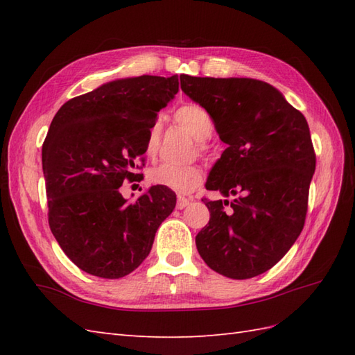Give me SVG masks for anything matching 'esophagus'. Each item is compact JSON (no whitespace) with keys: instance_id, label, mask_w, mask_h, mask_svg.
I'll list each match as a JSON object with an SVG mask.
<instances>
[{"instance_id":"34e87169","label":"esophagus","mask_w":355,"mask_h":355,"mask_svg":"<svg viewBox=\"0 0 355 355\" xmlns=\"http://www.w3.org/2000/svg\"><path fill=\"white\" fill-rule=\"evenodd\" d=\"M189 202H191V200L189 198H186V197H178V200H177V209H184L186 206H189Z\"/></svg>"}]
</instances>
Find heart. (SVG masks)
<instances>
[{
    "instance_id": "heart-1",
    "label": "heart",
    "mask_w": 355,
    "mask_h": 355,
    "mask_svg": "<svg viewBox=\"0 0 355 355\" xmlns=\"http://www.w3.org/2000/svg\"><path fill=\"white\" fill-rule=\"evenodd\" d=\"M173 119L198 141V148L201 150H206L205 140H207L215 130L214 120L207 110L197 103H186L173 112ZM158 141H160V125L154 123L149 128L145 141V150L149 157L157 153ZM148 178L153 184L168 187L173 192L186 195L193 192L200 186L202 172L198 166H173L166 163L150 169Z\"/></svg>"
}]
</instances>
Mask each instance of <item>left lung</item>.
Instances as JSON below:
<instances>
[{"mask_svg":"<svg viewBox=\"0 0 355 355\" xmlns=\"http://www.w3.org/2000/svg\"><path fill=\"white\" fill-rule=\"evenodd\" d=\"M182 89L207 110L227 145L206 189L233 201H205L210 220L195 236L207 266L248 279L281 261L304 229L315 154L306 119L267 82L193 78Z\"/></svg>","mask_w":355,"mask_h":355,"instance_id":"obj_1","label":"left lung"}]
</instances>
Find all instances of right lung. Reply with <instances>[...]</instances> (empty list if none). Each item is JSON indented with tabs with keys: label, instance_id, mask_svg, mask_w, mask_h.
<instances>
[{
	"label": "right lung",
	"instance_id": "obj_1",
	"mask_svg": "<svg viewBox=\"0 0 355 355\" xmlns=\"http://www.w3.org/2000/svg\"><path fill=\"white\" fill-rule=\"evenodd\" d=\"M178 76H139L73 97L53 117L42 145L49 225L71 262L97 277L137 268L175 193L153 186L128 202L119 187L141 177L145 141L157 112L178 93Z\"/></svg>",
	"mask_w": 355,
	"mask_h": 355
}]
</instances>
